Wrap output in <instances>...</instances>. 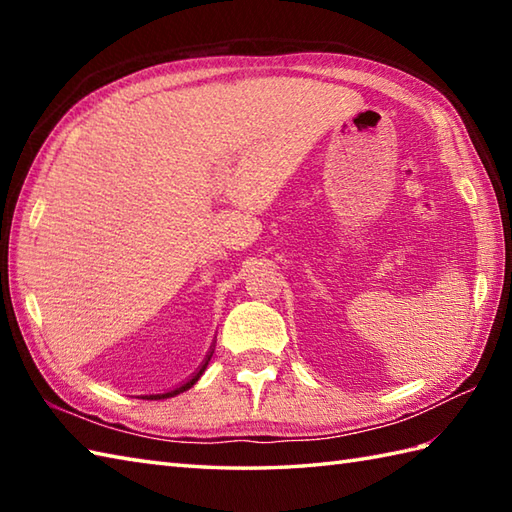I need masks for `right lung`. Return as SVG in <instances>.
Instances as JSON below:
<instances>
[{
	"label": "right lung",
	"mask_w": 512,
	"mask_h": 512,
	"mask_svg": "<svg viewBox=\"0 0 512 512\" xmlns=\"http://www.w3.org/2000/svg\"><path fill=\"white\" fill-rule=\"evenodd\" d=\"M211 356H213V350L206 354V358H204V363L200 365V369L198 372H195L187 383H182L180 387H176V389H171V391H165V394H149V396H140L143 400H162V398H173V396H178V394H182V391H187V389H191L195 383H198L200 380V376L204 374V369H206V365H209V361H211Z\"/></svg>",
	"instance_id": "right-lung-1"
}]
</instances>
